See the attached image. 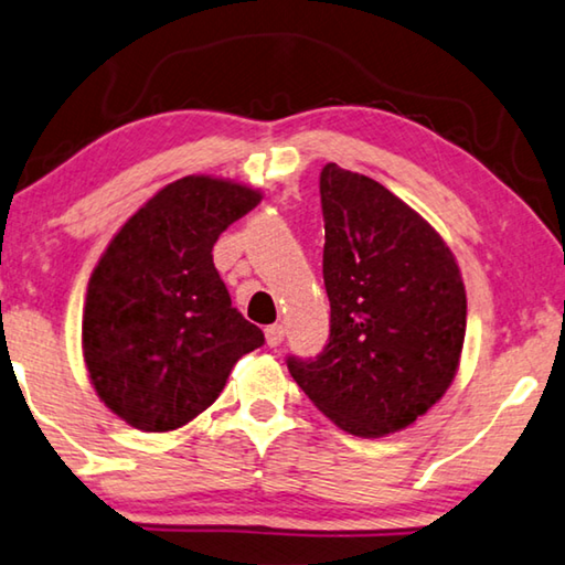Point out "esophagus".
<instances>
[{
  "label": "esophagus",
  "mask_w": 565,
  "mask_h": 565,
  "mask_svg": "<svg viewBox=\"0 0 565 565\" xmlns=\"http://www.w3.org/2000/svg\"><path fill=\"white\" fill-rule=\"evenodd\" d=\"M265 338H267V345L270 348H277L285 340V328L282 326H270V328H265Z\"/></svg>",
  "instance_id": "34e87169"
}]
</instances>
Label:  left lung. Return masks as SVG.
Wrapping results in <instances>:
<instances>
[{
    "label": "left lung",
    "mask_w": 565,
    "mask_h": 565,
    "mask_svg": "<svg viewBox=\"0 0 565 565\" xmlns=\"http://www.w3.org/2000/svg\"><path fill=\"white\" fill-rule=\"evenodd\" d=\"M320 205L330 338L316 358L288 355V370L340 428L387 436L428 413L456 377L463 280L443 237L381 182L328 162Z\"/></svg>",
    "instance_id": "obj_1"
}]
</instances>
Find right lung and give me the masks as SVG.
Here are the masks:
<instances>
[{"mask_svg": "<svg viewBox=\"0 0 565 565\" xmlns=\"http://www.w3.org/2000/svg\"><path fill=\"white\" fill-rule=\"evenodd\" d=\"M260 200L245 184L190 174L147 200L99 257L82 348L97 395L132 428H182L265 343L212 263L217 237Z\"/></svg>", "mask_w": 565, "mask_h": 565, "instance_id": "right-lung-1", "label": "right lung"}]
</instances>
